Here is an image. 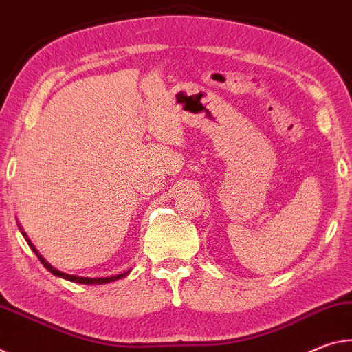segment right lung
Masks as SVG:
<instances>
[{"instance_id":"right-lung-1","label":"right lung","mask_w":352,"mask_h":352,"mask_svg":"<svg viewBox=\"0 0 352 352\" xmlns=\"http://www.w3.org/2000/svg\"><path fill=\"white\" fill-rule=\"evenodd\" d=\"M19 226H20V224H19ZM20 230H21L23 237H25V240L28 241V245L31 246V250H32L34 252H36V256L38 257V261L43 263V267H45L46 270H48L50 273H53L54 276H57V278H62V279H67V280H72V282H78V284H84V285H101V284H109V282H115V280H118V279L126 278V276H128V274L131 273V270H132V268H131V270H128V272H124V273H122V274L109 276V278H82V276H76V274H67V273H63V272H59V270L54 268L53 265L46 262L45 257H43L42 254H38L37 248L32 245V241L30 240V237H28L25 230L21 229V226H20Z\"/></svg>"}]
</instances>
